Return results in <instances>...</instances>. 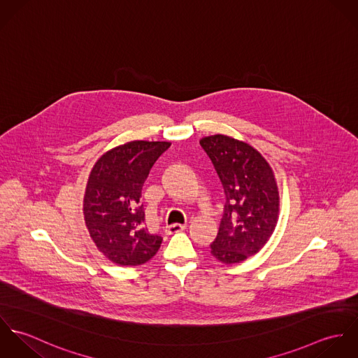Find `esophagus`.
<instances>
[{"label":"esophagus","mask_w":358,"mask_h":358,"mask_svg":"<svg viewBox=\"0 0 358 358\" xmlns=\"http://www.w3.org/2000/svg\"><path fill=\"white\" fill-rule=\"evenodd\" d=\"M186 227H187V224H178V223H175V224L166 226V229H165V233H166V234H173V233H178V231H182V230H185Z\"/></svg>","instance_id":"34e87169"}]
</instances>
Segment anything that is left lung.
<instances>
[{"label": "left lung", "mask_w": 358, "mask_h": 358, "mask_svg": "<svg viewBox=\"0 0 358 358\" xmlns=\"http://www.w3.org/2000/svg\"><path fill=\"white\" fill-rule=\"evenodd\" d=\"M224 193L223 215L210 254L224 264L255 255L271 236L278 216V189L262 154L224 135L200 141Z\"/></svg>", "instance_id": "obj_1"}]
</instances>
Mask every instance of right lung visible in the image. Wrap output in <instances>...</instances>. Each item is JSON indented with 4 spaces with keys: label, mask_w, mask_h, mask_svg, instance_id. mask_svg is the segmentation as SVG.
Wrapping results in <instances>:
<instances>
[{
    "label": "right lung",
    "mask_w": 358,
    "mask_h": 358,
    "mask_svg": "<svg viewBox=\"0 0 358 358\" xmlns=\"http://www.w3.org/2000/svg\"><path fill=\"white\" fill-rule=\"evenodd\" d=\"M169 146L129 142L103 154L91 171L84 197L85 223L99 251L117 264H143L162 243L143 224L141 194L154 162Z\"/></svg>",
    "instance_id": "1"
}]
</instances>
